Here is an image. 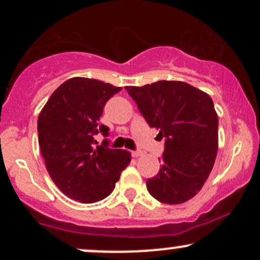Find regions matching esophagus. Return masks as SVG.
Listing matches in <instances>:
<instances>
[{
    "label": "esophagus",
    "mask_w": 260,
    "mask_h": 260,
    "mask_svg": "<svg viewBox=\"0 0 260 260\" xmlns=\"http://www.w3.org/2000/svg\"><path fill=\"white\" fill-rule=\"evenodd\" d=\"M142 156V152L141 151H132V157H135V158H137V157Z\"/></svg>",
    "instance_id": "34e87169"
}]
</instances>
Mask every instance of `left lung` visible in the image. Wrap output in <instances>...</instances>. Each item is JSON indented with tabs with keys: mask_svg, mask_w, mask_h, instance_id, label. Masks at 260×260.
Wrapping results in <instances>:
<instances>
[{
	"mask_svg": "<svg viewBox=\"0 0 260 260\" xmlns=\"http://www.w3.org/2000/svg\"><path fill=\"white\" fill-rule=\"evenodd\" d=\"M151 128L165 141L162 167L147 180L159 203L192 199L210 175L217 153V114L209 94L185 81L159 80L125 86Z\"/></svg>",
	"mask_w": 260,
	"mask_h": 260,
	"instance_id": "1",
	"label": "left lung"
}]
</instances>
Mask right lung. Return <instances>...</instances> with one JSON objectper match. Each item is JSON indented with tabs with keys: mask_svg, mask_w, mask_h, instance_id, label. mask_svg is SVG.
Returning <instances> with one entry per match:
<instances>
[{
	"mask_svg": "<svg viewBox=\"0 0 260 260\" xmlns=\"http://www.w3.org/2000/svg\"><path fill=\"white\" fill-rule=\"evenodd\" d=\"M120 86L75 77L64 81L46 102L38 119L39 145L55 185L84 204L111 195L120 172L129 165L131 152L101 146L94 136H108L99 124L107 102Z\"/></svg>",
	"mask_w": 260,
	"mask_h": 260,
	"instance_id": "add662e5",
	"label": "right lung"
}]
</instances>
